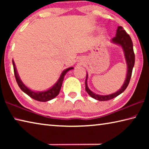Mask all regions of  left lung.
<instances>
[{"mask_svg": "<svg viewBox=\"0 0 149 149\" xmlns=\"http://www.w3.org/2000/svg\"><path fill=\"white\" fill-rule=\"evenodd\" d=\"M111 42L114 44L119 45V46L122 47L123 51V54H124L126 64H127V74H126L124 82H123L122 86L121 87L119 90H118L116 92L114 93H112V94L101 95L96 94L94 92L91 91L89 89V88L88 87V74L87 72L86 79H85V91L93 99L97 100H100V101H107V100L114 99V98L116 97L117 96L124 91L128 86V85H129L131 77H132L133 68L135 64V54L134 52H133V47L132 39H131L130 35L126 33V31L123 29L122 26L118 27L116 37H114V38L111 40Z\"/></svg>", "mask_w": 149, "mask_h": 149, "instance_id": "1", "label": "left lung"}]
</instances>
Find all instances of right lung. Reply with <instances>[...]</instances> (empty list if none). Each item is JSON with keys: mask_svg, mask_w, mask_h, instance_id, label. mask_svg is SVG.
Instances as JSON below:
<instances>
[{"mask_svg": "<svg viewBox=\"0 0 149 149\" xmlns=\"http://www.w3.org/2000/svg\"><path fill=\"white\" fill-rule=\"evenodd\" d=\"M12 64H13L14 66L15 77H16L17 84L18 85L20 89H21L22 91L24 92L28 96H29V97L32 98V99L38 100V101L40 102L49 101V100L53 99L54 98L56 97V96L59 94L60 89H61V87L62 85V82L63 81H64V78L65 74H66V73L70 71V70L74 69L73 67H70L64 70V71L62 72L59 79H58L56 84L52 85L51 87L48 89L47 90L42 91H34L29 89V88L27 87L26 85L22 82V81L20 79V77L19 76L18 73L17 72L16 65H15V63L13 60H12Z\"/></svg>", "mask_w": 149, "mask_h": 149, "instance_id": "obj_1", "label": "right lung"}]
</instances>
